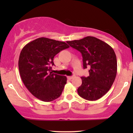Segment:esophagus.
<instances>
[{
	"instance_id": "esophagus-1",
	"label": "esophagus",
	"mask_w": 133,
	"mask_h": 133,
	"mask_svg": "<svg viewBox=\"0 0 133 133\" xmlns=\"http://www.w3.org/2000/svg\"><path fill=\"white\" fill-rule=\"evenodd\" d=\"M73 77H74V76H68V79H72L73 78Z\"/></svg>"
}]
</instances>
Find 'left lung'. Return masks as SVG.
I'll return each mask as SVG.
<instances>
[{
  "label": "left lung",
  "mask_w": 133,
  "mask_h": 133,
  "mask_svg": "<svg viewBox=\"0 0 133 133\" xmlns=\"http://www.w3.org/2000/svg\"><path fill=\"white\" fill-rule=\"evenodd\" d=\"M67 43L81 53L84 69L90 68L89 76L81 77L78 94L88 101L99 99L110 89L116 76L117 59L113 49L92 36Z\"/></svg>",
  "instance_id": "8db88e82"
}]
</instances>
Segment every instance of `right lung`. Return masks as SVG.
<instances>
[{"label": "right lung", "instance_id": "right-lung-1", "mask_svg": "<svg viewBox=\"0 0 133 133\" xmlns=\"http://www.w3.org/2000/svg\"><path fill=\"white\" fill-rule=\"evenodd\" d=\"M64 42L40 37L26 44L19 59L20 75L30 92L44 102L52 101L61 95L67 77L52 73L54 57L69 48Z\"/></svg>", "mask_w": 133, "mask_h": 133}]
</instances>
